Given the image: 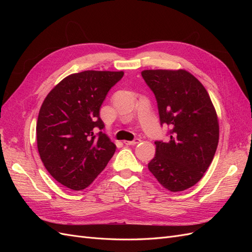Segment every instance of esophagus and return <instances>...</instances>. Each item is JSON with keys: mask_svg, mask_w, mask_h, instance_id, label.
<instances>
[{"mask_svg": "<svg viewBox=\"0 0 252 252\" xmlns=\"http://www.w3.org/2000/svg\"><path fill=\"white\" fill-rule=\"evenodd\" d=\"M141 142L140 139H134L133 141H124L125 145H129V146H133V145L139 144Z\"/></svg>", "mask_w": 252, "mask_h": 252, "instance_id": "esophagus-1", "label": "esophagus"}]
</instances>
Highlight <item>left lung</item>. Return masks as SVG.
Returning a JSON list of instances; mask_svg holds the SVG:
<instances>
[{
    "label": "left lung",
    "instance_id": "8db88e82",
    "mask_svg": "<svg viewBox=\"0 0 252 252\" xmlns=\"http://www.w3.org/2000/svg\"><path fill=\"white\" fill-rule=\"evenodd\" d=\"M155 94L161 126H169V141H156V157L148 169L172 192L199 182L215 157L219 122L207 90L186 70H144Z\"/></svg>",
    "mask_w": 252,
    "mask_h": 252
}]
</instances>
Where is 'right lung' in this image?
Instances as JSON below:
<instances>
[{
    "label": "right lung",
    "mask_w": 252,
    "mask_h": 252,
    "mask_svg": "<svg viewBox=\"0 0 252 252\" xmlns=\"http://www.w3.org/2000/svg\"><path fill=\"white\" fill-rule=\"evenodd\" d=\"M123 71L68 75L45 98L37 117V150L52 178L72 190L88 187L117 147L102 130L100 108Z\"/></svg>",
    "instance_id": "1"
}]
</instances>
